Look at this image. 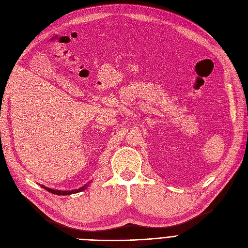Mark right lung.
Returning <instances> with one entry per match:
<instances>
[{
  "label": "right lung",
  "mask_w": 248,
  "mask_h": 248,
  "mask_svg": "<svg viewBox=\"0 0 248 248\" xmlns=\"http://www.w3.org/2000/svg\"><path fill=\"white\" fill-rule=\"evenodd\" d=\"M43 188H45V190L47 192H49L51 194H54V195H58V196H66V195H70V194H74V193H78V192H81L84 191L85 188L88 186V185H85L84 186H81L79 188H78V190H74V191H58V190H52V188L50 187H46L45 186H41Z\"/></svg>",
  "instance_id": "right-lung-1"
}]
</instances>
